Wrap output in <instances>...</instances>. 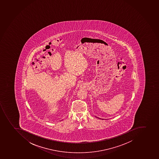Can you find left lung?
Returning <instances> with one entry per match:
<instances>
[{"label": "left lung", "mask_w": 159, "mask_h": 159, "mask_svg": "<svg viewBox=\"0 0 159 159\" xmlns=\"http://www.w3.org/2000/svg\"><path fill=\"white\" fill-rule=\"evenodd\" d=\"M96 117V118H99V119H102V120L103 119H101V118H98V117Z\"/></svg>", "instance_id": "left-lung-1"}]
</instances>
